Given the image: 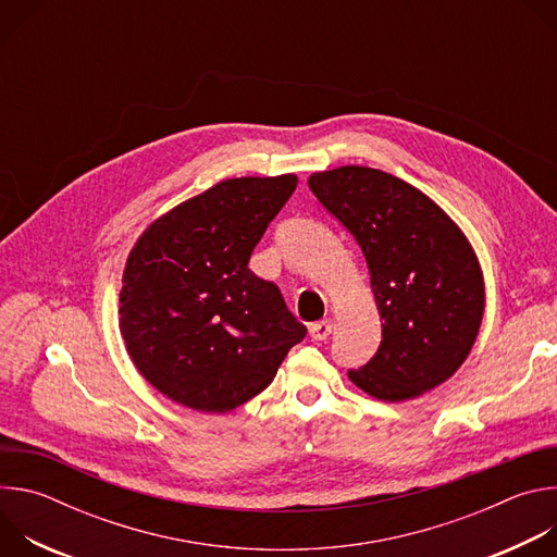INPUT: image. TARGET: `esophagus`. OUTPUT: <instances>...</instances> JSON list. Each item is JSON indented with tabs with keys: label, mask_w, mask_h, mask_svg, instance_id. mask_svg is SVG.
<instances>
[{
	"label": "esophagus",
	"mask_w": 557,
	"mask_h": 557,
	"mask_svg": "<svg viewBox=\"0 0 557 557\" xmlns=\"http://www.w3.org/2000/svg\"><path fill=\"white\" fill-rule=\"evenodd\" d=\"M333 333V322L331 320H322V322H314L308 326V335L312 342H324L329 335Z\"/></svg>",
	"instance_id": "1"
}]
</instances>
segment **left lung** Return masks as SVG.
<instances>
[{
  "label": "left lung",
  "instance_id": "left-lung-1",
  "mask_svg": "<svg viewBox=\"0 0 557 557\" xmlns=\"http://www.w3.org/2000/svg\"><path fill=\"white\" fill-rule=\"evenodd\" d=\"M310 191L355 237L381 314V346L348 370L381 401L447 381L469 355L485 308L483 273L451 218L406 181L370 168L312 174Z\"/></svg>",
  "mask_w": 557,
  "mask_h": 557
}]
</instances>
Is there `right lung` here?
<instances>
[{
	"instance_id": "1",
	"label": "right lung",
	"mask_w": 557,
	"mask_h": 557,
	"mask_svg": "<svg viewBox=\"0 0 557 557\" xmlns=\"http://www.w3.org/2000/svg\"><path fill=\"white\" fill-rule=\"evenodd\" d=\"M293 174L231 178L158 218L127 258L121 335L172 401L228 412L260 394L306 329L247 267L293 196Z\"/></svg>"
}]
</instances>
